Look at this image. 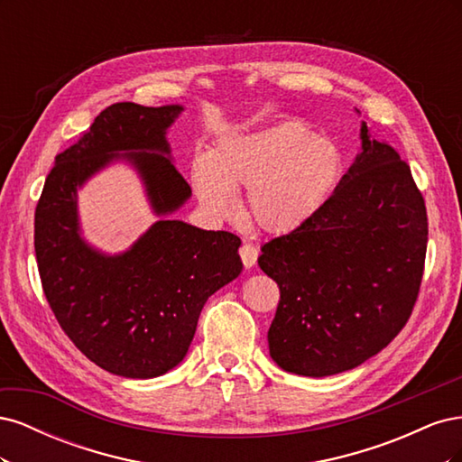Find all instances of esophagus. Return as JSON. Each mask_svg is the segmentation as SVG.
Segmentation results:
<instances>
[{
	"mask_svg": "<svg viewBox=\"0 0 462 462\" xmlns=\"http://www.w3.org/2000/svg\"><path fill=\"white\" fill-rule=\"evenodd\" d=\"M239 254H241L245 268H253L258 260V248L250 243H243V246L239 248Z\"/></svg>",
	"mask_w": 462,
	"mask_h": 462,
	"instance_id": "obj_1",
	"label": "esophagus"
}]
</instances>
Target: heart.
Returning a JSON list of instances; mask_svg holds the SVG:
<instances>
[{
    "label": "heart",
    "mask_w": 462,
    "mask_h": 462,
    "mask_svg": "<svg viewBox=\"0 0 462 462\" xmlns=\"http://www.w3.org/2000/svg\"><path fill=\"white\" fill-rule=\"evenodd\" d=\"M341 152L328 136L295 121L223 134L209 156L190 163V185L209 214L239 212L235 190L245 189L246 214L265 233L299 229L324 204L341 173Z\"/></svg>",
    "instance_id": "obj_1"
}]
</instances>
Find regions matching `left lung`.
Returning <instances> with one entry per match:
<instances>
[{"instance_id":"obj_1","label":"left lung","mask_w":462,"mask_h":462,"mask_svg":"<svg viewBox=\"0 0 462 462\" xmlns=\"http://www.w3.org/2000/svg\"><path fill=\"white\" fill-rule=\"evenodd\" d=\"M356 114L360 111L356 109ZM360 152L318 212L262 246L282 299L268 331L285 372L353 370L407 324L420 289L428 217L411 167L360 125Z\"/></svg>"}]
</instances>
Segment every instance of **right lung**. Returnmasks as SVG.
<instances>
[{"instance_id": "right-lung-1", "label": "right lung", "mask_w": 462, "mask_h": 462, "mask_svg": "<svg viewBox=\"0 0 462 462\" xmlns=\"http://www.w3.org/2000/svg\"><path fill=\"white\" fill-rule=\"evenodd\" d=\"M179 104L106 107L55 158L34 216L44 295L79 351L100 368L148 380L183 362L206 300L243 272L241 239L171 216L190 199L167 141ZM131 164L159 217L127 250L107 255L81 235L78 190L106 166Z\"/></svg>"}]
</instances>
